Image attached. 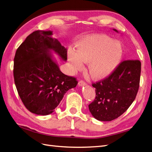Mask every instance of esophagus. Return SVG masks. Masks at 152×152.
Returning a JSON list of instances; mask_svg holds the SVG:
<instances>
[{
    "label": "esophagus",
    "instance_id": "1",
    "mask_svg": "<svg viewBox=\"0 0 152 152\" xmlns=\"http://www.w3.org/2000/svg\"><path fill=\"white\" fill-rule=\"evenodd\" d=\"M86 84V82L83 80H80L79 82V85L80 86H85Z\"/></svg>",
    "mask_w": 152,
    "mask_h": 152
}]
</instances>
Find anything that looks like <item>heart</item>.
<instances>
[{
    "instance_id": "obj_1",
    "label": "heart",
    "mask_w": 152,
    "mask_h": 152,
    "mask_svg": "<svg viewBox=\"0 0 152 152\" xmlns=\"http://www.w3.org/2000/svg\"><path fill=\"white\" fill-rule=\"evenodd\" d=\"M121 43L104 34L87 36L78 44L77 51L69 52L68 60L73 70L87 61V71L94 79H103L117 68L123 56Z\"/></svg>"
}]
</instances>
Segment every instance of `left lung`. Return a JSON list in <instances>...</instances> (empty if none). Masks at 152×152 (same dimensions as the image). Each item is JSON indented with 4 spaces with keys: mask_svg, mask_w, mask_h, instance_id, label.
Returning a JSON list of instances; mask_svg holds the SVG:
<instances>
[{
    "mask_svg": "<svg viewBox=\"0 0 152 152\" xmlns=\"http://www.w3.org/2000/svg\"><path fill=\"white\" fill-rule=\"evenodd\" d=\"M141 66L138 59L122 61L108 77L92 83L96 98L89 109L96 119L111 121L129 108L139 89Z\"/></svg>",
    "mask_w": 152,
    "mask_h": 152,
    "instance_id": "obj_1",
    "label": "left lung"
}]
</instances>
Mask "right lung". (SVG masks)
Listing matches in <instances>:
<instances>
[{
  "label": "right lung",
  "instance_id": "obj_1",
  "mask_svg": "<svg viewBox=\"0 0 152 152\" xmlns=\"http://www.w3.org/2000/svg\"><path fill=\"white\" fill-rule=\"evenodd\" d=\"M51 31L36 30L16 50L13 75L18 94L31 113L47 115L54 112L66 91L78 84L74 77L59 70L49 55L54 50L66 61L67 50Z\"/></svg>",
  "mask_w": 152,
  "mask_h": 152
}]
</instances>
